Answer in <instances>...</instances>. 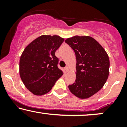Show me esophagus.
Here are the masks:
<instances>
[{
    "label": "esophagus",
    "mask_w": 127,
    "mask_h": 127,
    "mask_svg": "<svg viewBox=\"0 0 127 127\" xmlns=\"http://www.w3.org/2000/svg\"><path fill=\"white\" fill-rule=\"evenodd\" d=\"M68 69H69V68H68V66H66L64 68V70H65V72H68Z\"/></svg>",
    "instance_id": "1"
}]
</instances>
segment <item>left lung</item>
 <instances>
[{"mask_svg": "<svg viewBox=\"0 0 127 127\" xmlns=\"http://www.w3.org/2000/svg\"><path fill=\"white\" fill-rule=\"evenodd\" d=\"M65 42L75 52L76 79L68 88L80 98H87L103 88L109 73V57L104 48L93 37L75 36Z\"/></svg>", "mask_w": 127, "mask_h": 127, "instance_id": "8db88e82", "label": "left lung"}]
</instances>
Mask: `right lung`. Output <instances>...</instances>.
Segmentation results:
<instances>
[{"label": "right lung", "instance_id": "add662e5", "mask_svg": "<svg viewBox=\"0 0 127 127\" xmlns=\"http://www.w3.org/2000/svg\"><path fill=\"white\" fill-rule=\"evenodd\" d=\"M64 42L59 36L42 35L29 44L20 61V75L24 85L36 95L46 94L63 75L55 52Z\"/></svg>", "mask_w": 127, "mask_h": 127}]
</instances>
